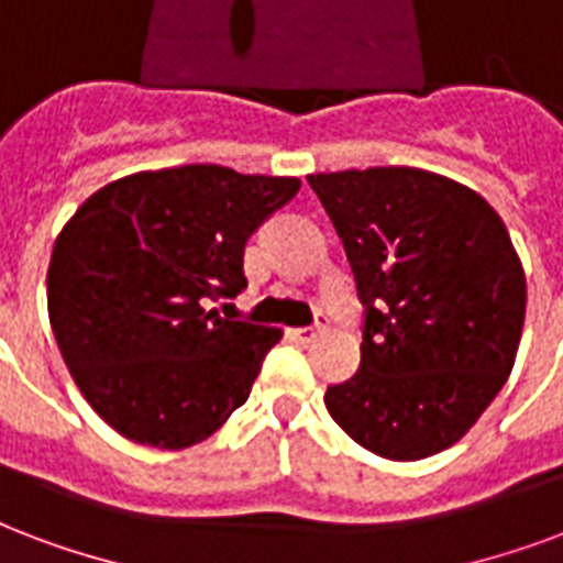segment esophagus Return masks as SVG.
<instances>
[{
	"label": "esophagus",
	"mask_w": 563,
	"mask_h": 563,
	"mask_svg": "<svg viewBox=\"0 0 563 563\" xmlns=\"http://www.w3.org/2000/svg\"><path fill=\"white\" fill-rule=\"evenodd\" d=\"M320 332H323L320 327H299V329H290V338H294V341H299V344H311V341H314Z\"/></svg>",
	"instance_id": "1"
}]
</instances>
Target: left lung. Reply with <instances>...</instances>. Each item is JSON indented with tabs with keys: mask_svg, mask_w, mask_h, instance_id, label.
I'll use <instances>...</instances> for the list:
<instances>
[{
	"mask_svg": "<svg viewBox=\"0 0 563 563\" xmlns=\"http://www.w3.org/2000/svg\"><path fill=\"white\" fill-rule=\"evenodd\" d=\"M365 306L356 377L327 388L346 437L424 460L466 437L517 362L526 269L475 189L424 168L308 175Z\"/></svg>",
	"mask_w": 563,
	"mask_h": 563,
	"instance_id": "1",
	"label": "left lung"
}]
</instances>
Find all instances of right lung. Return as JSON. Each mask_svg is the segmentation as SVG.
<instances>
[{
  "label": "right lung",
  "mask_w": 563,
  "mask_h": 563,
  "mask_svg": "<svg viewBox=\"0 0 563 563\" xmlns=\"http://www.w3.org/2000/svg\"><path fill=\"white\" fill-rule=\"evenodd\" d=\"M299 177L225 166L136 172L58 231L46 308L70 377L130 442L198 445L246 404L282 329L222 320L207 299L246 287L243 249Z\"/></svg>",
  "instance_id": "right-lung-1"
}]
</instances>
